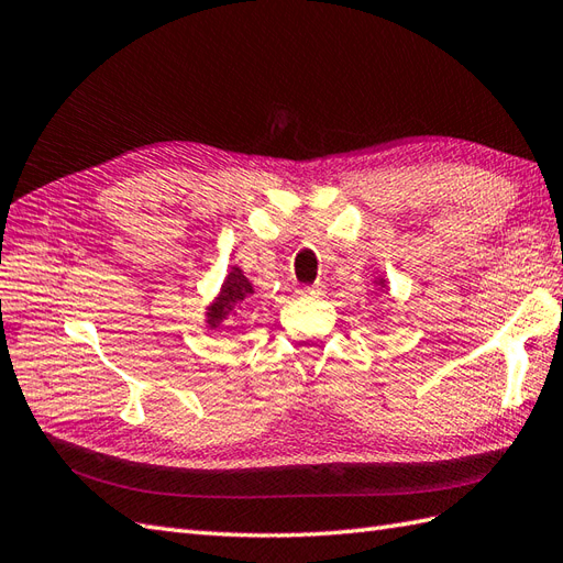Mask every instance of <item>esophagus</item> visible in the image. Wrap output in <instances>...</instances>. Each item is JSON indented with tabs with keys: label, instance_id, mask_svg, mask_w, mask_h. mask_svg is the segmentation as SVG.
<instances>
[{
	"label": "esophagus",
	"instance_id": "obj_1",
	"mask_svg": "<svg viewBox=\"0 0 563 563\" xmlns=\"http://www.w3.org/2000/svg\"><path fill=\"white\" fill-rule=\"evenodd\" d=\"M299 292H302L305 297H321L325 292V287L321 283H313V285H305Z\"/></svg>",
	"mask_w": 563,
	"mask_h": 563
}]
</instances>
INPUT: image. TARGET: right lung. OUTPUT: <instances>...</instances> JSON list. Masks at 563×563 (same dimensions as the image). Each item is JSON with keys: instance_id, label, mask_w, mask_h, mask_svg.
<instances>
[{"instance_id": "1", "label": "right lung", "mask_w": 563, "mask_h": 563, "mask_svg": "<svg viewBox=\"0 0 563 563\" xmlns=\"http://www.w3.org/2000/svg\"><path fill=\"white\" fill-rule=\"evenodd\" d=\"M252 295H254L252 283L244 278V273L240 268H232L228 273L225 285H222L220 299L211 307V311H208V323L218 325L232 311L252 309L254 307V297Z\"/></svg>"}]
</instances>
